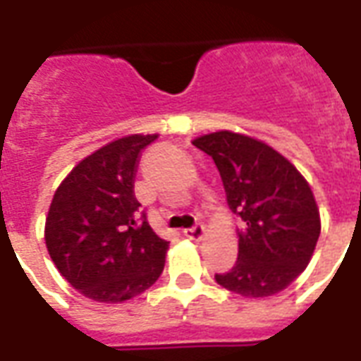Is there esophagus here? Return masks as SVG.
I'll use <instances>...</instances> for the list:
<instances>
[{"instance_id":"34e87169","label":"esophagus","mask_w":361,"mask_h":361,"mask_svg":"<svg viewBox=\"0 0 361 361\" xmlns=\"http://www.w3.org/2000/svg\"><path fill=\"white\" fill-rule=\"evenodd\" d=\"M183 235L191 239V241H201L202 237H204V226L202 224H195L193 228L183 229Z\"/></svg>"}]
</instances>
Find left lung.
Here are the masks:
<instances>
[{
  "label": "left lung",
  "mask_w": 361,
  "mask_h": 361,
  "mask_svg": "<svg viewBox=\"0 0 361 361\" xmlns=\"http://www.w3.org/2000/svg\"><path fill=\"white\" fill-rule=\"evenodd\" d=\"M212 157L231 212L241 216L237 262L216 274L224 289L264 298L287 289L302 274L322 231L308 181L264 141L243 133H207L193 141Z\"/></svg>",
  "instance_id": "1"
}]
</instances>
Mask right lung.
I'll return each instance as SVG.
<instances>
[{"instance_id":"right-lung-1","label":"right lung","mask_w":361,"mask_h":361,"mask_svg":"<svg viewBox=\"0 0 361 361\" xmlns=\"http://www.w3.org/2000/svg\"><path fill=\"white\" fill-rule=\"evenodd\" d=\"M159 135L133 133L80 160L53 195L45 247L61 276L95 302L141 295L164 269L168 241L140 216L133 193L141 151Z\"/></svg>"}]
</instances>
